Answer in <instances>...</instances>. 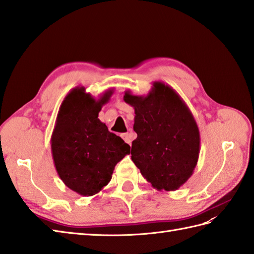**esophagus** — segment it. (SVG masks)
Segmentation results:
<instances>
[{"instance_id": "1", "label": "esophagus", "mask_w": 254, "mask_h": 254, "mask_svg": "<svg viewBox=\"0 0 254 254\" xmlns=\"http://www.w3.org/2000/svg\"><path fill=\"white\" fill-rule=\"evenodd\" d=\"M122 138L125 140V142H127L128 144H131V141L134 137L131 132H127V133H123Z\"/></svg>"}]
</instances>
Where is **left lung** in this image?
I'll return each mask as SVG.
<instances>
[{
  "label": "left lung",
  "mask_w": 254,
  "mask_h": 254,
  "mask_svg": "<svg viewBox=\"0 0 254 254\" xmlns=\"http://www.w3.org/2000/svg\"><path fill=\"white\" fill-rule=\"evenodd\" d=\"M134 109L131 160L156 190L174 191L193 174L200 153V131L185 101L162 81L146 95L125 91Z\"/></svg>",
  "instance_id": "8db88e82"
}]
</instances>
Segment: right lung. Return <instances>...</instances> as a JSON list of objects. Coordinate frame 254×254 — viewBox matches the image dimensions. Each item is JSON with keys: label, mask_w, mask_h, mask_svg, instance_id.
<instances>
[{"label": "right lung", "mask_w": 254, "mask_h": 254, "mask_svg": "<svg viewBox=\"0 0 254 254\" xmlns=\"http://www.w3.org/2000/svg\"><path fill=\"white\" fill-rule=\"evenodd\" d=\"M113 93L109 89L95 99L84 87H76L56 117L51 137L55 170L65 186L83 196L99 193L111 182L115 165L130 153L129 144L98 118Z\"/></svg>", "instance_id": "1"}]
</instances>
